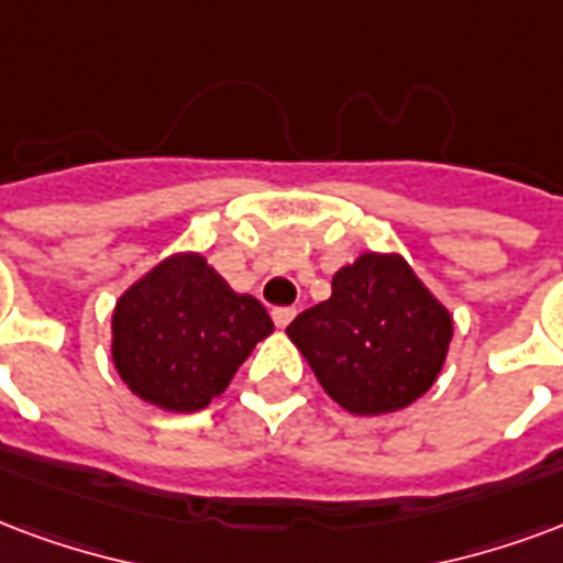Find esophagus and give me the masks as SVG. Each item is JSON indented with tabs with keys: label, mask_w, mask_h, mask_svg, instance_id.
<instances>
[{
	"label": "esophagus",
	"mask_w": 563,
	"mask_h": 563,
	"mask_svg": "<svg viewBox=\"0 0 563 563\" xmlns=\"http://www.w3.org/2000/svg\"><path fill=\"white\" fill-rule=\"evenodd\" d=\"M295 313H298L295 307H274V310H271V319H274L277 328H286V324L295 319Z\"/></svg>",
	"instance_id": "esophagus-1"
}]
</instances>
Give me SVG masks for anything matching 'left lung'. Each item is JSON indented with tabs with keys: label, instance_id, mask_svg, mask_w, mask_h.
I'll return each instance as SVG.
<instances>
[{
	"label": "left lung",
	"instance_id": "8db88e82",
	"mask_svg": "<svg viewBox=\"0 0 563 563\" xmlns=\"http://www.w3.org/2000/svg\"><path fill=\"white\" fill-rule=\"evenodd\" d=\"M286 334L352 415H387L432 387L453 336L448 307L397 253H361L331 280V298L303 310Z\"/></svg>",
	"mask_w": 563,
	"mask_h": 563
}]
</instances>
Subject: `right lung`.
<instances>
[{"instance_id":"right-lung-1","label":"right lung","mask_w":563,"mask_h":563,"mask_svg":"<svg viewBox=\"0 0 563 563\" xmlns=\"http://www.w3.org/2000/svg\"><path fill=\"white\" fill-rule=\"evenodd\" d=\"M274 331L253 295L232 292L199 253L154 265L115 301L112 364L157 409L199 411Z\"/></svg>"}]
</instances>
